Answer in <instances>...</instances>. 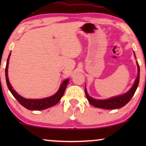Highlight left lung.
<instances>
[{"instance_id": "8db88e82", "label": "left lung", "mask_w": 146, "mask_h": 146, "mask_svg": "<svg viewBox=\"0 0 146 146\" xmlns=\"http://www.w3.org/2000/svg\"><path fill=\"white\" fill-rule=\"evenodd\" d=\"M133 55H134L135 58V52H133ZM137 66V76L135 80L134 84H133L132 86L130 89L127 92H125L123 94L116 96L110 98L106 100H99L96 99L94 98H92L90 96L88 92L86 90V88L85 86V94L86 96V98L88 100L91 104L92 105L94 106V107L99 108L102 109H106V110H113V109H117L119 108L123 107L125 105H126L127 103L129 102V100L134 95V94L136 91V89L139 84V66L138 64V62L136 61Z\"/></svg>"}]
</instances>
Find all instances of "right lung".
<instances>
[{
	"mask_svg": "<svg viewBox=\"0 0 146 146\" xmlns=\"http://www.w3.org/2000/svg\"><path fill=\"white\" fill-rule=\"evenodd\" d=\"M11 53L10 52L9 57H8L7 61V65H6L5 68V76L6 81H7V86L9 88V90L13 95V96L17 100V101L21 104L28 110H42L48 108L56 104L60 100L62 97L64 93L66 88L68 84L69 80L68 78L64 80L62 82L58 90L54 94L51 96L44 98L42 99H27L21 96H20L15 90L13 89L11 83H10L9 77H8V68H9V59L11 56Z\"/></svg>",
	"mask_w": 146,
	"mask_h": 146,
	"instance_id": "right-lung-1",
	"label": "right lung"
}]
</instances>
